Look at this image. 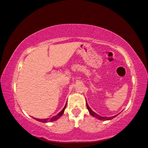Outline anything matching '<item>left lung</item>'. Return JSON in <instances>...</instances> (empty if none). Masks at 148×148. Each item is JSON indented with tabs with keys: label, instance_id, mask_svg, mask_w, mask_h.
Segmentation results:
<instances>
[{
	"label": "left lung",
	"instance_id": "1",
	"mask_svg": "<svg viewBox=\"0 0 148 148\" xmlns=\"http://www.w3.org/2000/svg\"><path fill=\"white\" fill-rule=\"evenodd\" d=\"M86 106H87V110H89V114H91L92 117H96V118H97V119H99V120H101V121H107V120H110V119L114 118V117H116L117 116H118V115L120 114L119 113L118 114L116 115V116H112V117H102V116H99V115H98V114H97L96 113H95V112H94L91 108H90V107L89 106L88 104H87V101H86Z\"/></svg>",
	"mask_w": 148,
	"mask_h": 148
}]
</instances>
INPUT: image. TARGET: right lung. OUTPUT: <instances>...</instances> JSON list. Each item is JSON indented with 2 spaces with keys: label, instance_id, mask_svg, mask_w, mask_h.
Returning a JSON list of instances; mask_svg holds the SVG:
<instances>
[{
  "label": "right lung",
  "instance_id": "add662e5",
  "mask_svg": "<svg viewBox=\"0 0 148 148\" xmlns=\"http://www.w3.org/2000/svg\"><path fill=\"white\" fill-rule=\"evenodd\" d=\"M66 104L64 106V108L62 109L58 114H57L56 116L52 117L51 118H50V119L49 118H47V119H38V118H34V117H33V118L34 119H36V121H40V122H42V123H47V122H51V121H56V120L58 119L59 117H61L62 114H63L64 112V110H65V108H66Z\"/></svg>",
  "mask_w": 148,
  "mask_h": 148
}]
</instances>
